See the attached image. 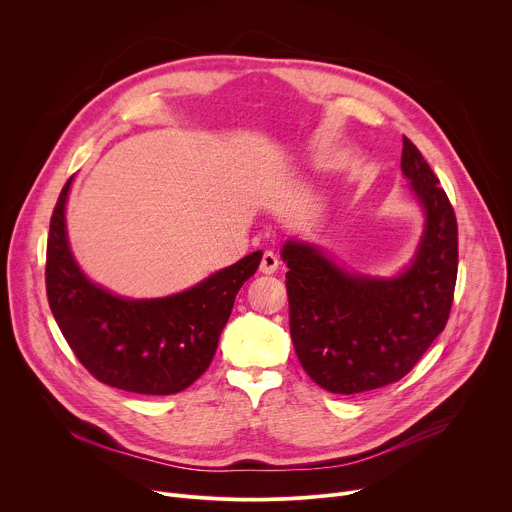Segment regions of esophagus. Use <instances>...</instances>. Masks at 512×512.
I'll return each instance as SVG.
<instances>
[{
	"label": "esophagus",
	"mask_w": 512,
	"mask_h": 512,
	"mask_svg": "<svg viewBox=\"0 0 512 512\" xmlns=\"http://www.w3.org/2000/svg\"><path fill=\"white\" fill-rule=\"evenodd\" d=\"M277 267H279L277 255L271 253V251H265L263 257H261V263H259V271L265 273V275H271V273L277 271Z\"/></svg>",
	"instance_id": "obj_1"
}]
</instances>
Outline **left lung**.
<instances>
[{"mask_svg": "<svg viewBox=\"0 0 512 512\" xmlns=\"http://www.w3.org/2000/svg\"><path fill=\"white\" fill-rule=\"evenodd\" d=\"M401 172L423 210L415 255L397 275L350 273L318 245L289 239V332L304 371L330 393L356 395L403 379L446 328L458 275L454 208L403 137Z\"/></svg>", "mask_w": 512, "mask_h": 512, "instance_id": "8db88e82", "label": "left lung"}]
</instances>
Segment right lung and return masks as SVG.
Segmentation results:
<instances>
[{"mask_svg":"<svg viewBox=\"0 0 512 512\" xmlns=\"http://www.w3.org/2000/svg\"><path fill=\"white\" fill-rule=\"evenodd\" d=\"M64 184L50 218L46 294L72 352L101 383L139 395L188 389L212 362L241 285L257 271L255 251L166 298L131 300L91 281L66 235Z\"/></svg>","mask_w":512,"mask_h":512,"instance_id":"add662e5","label":"right lung"}]
</instances>
